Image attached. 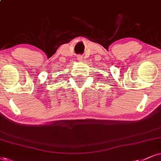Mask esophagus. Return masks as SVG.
<instances>
[{"instance_id": "obj_1", "label": "esophagus", "mask_w": 161, "mask_h": 161, "mask_svg": "<svg viewBox=\"0 0 161 161\" xmlns=\"http://www.w3.org/2000/svg\"><path fill=\"white\" fill-rule=\"evenodd\" d=\"M77 59H78V60H82L83 59V57H82V55H77Z\"/></svg>"}]
</instances>
